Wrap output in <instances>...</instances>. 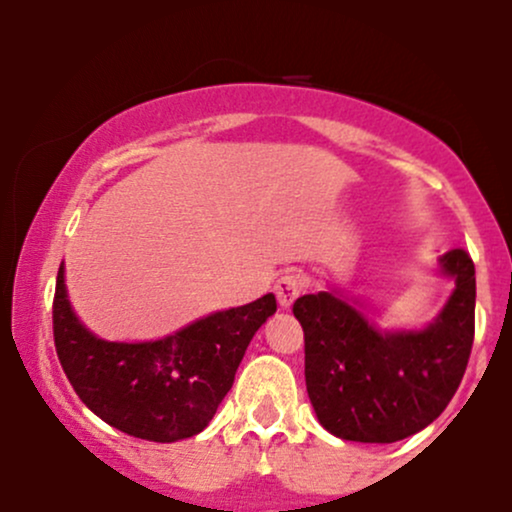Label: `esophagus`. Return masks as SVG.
<instances>
[{
	"mask_svg": "<svg viewBox=\"0 0 512 512\" xmlns=\"http://www.w3.org/2000/svg\"><path fill=\"white\" fill-rule=\"evenodd\" d=\"M301 291H303V281H301V276H298V274L279 276V279H276V284H274L276 301H279V305L284 310L291 308L293 301L301 296Z\"/></svg>",
	"mask_w": 512,
	"mask_h": 512,
	"instance_id": "obj_1",
	"label": "esophagus"
}]
</instances>
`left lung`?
Returning a JSON list of instances; mask_svg holds the SVG:
<instances>
[{
  "instance_id": "1",
  "label": "left lung",
  "mask_w": 512,
  "mask_h": 512,
  "mask_svg": "<svg viewBox=\"0 0 512 512\" xmlns=\"http://www.w3.org/2000/svg\"><path fill=\"white\" fill-rule=\"evenodd\" d=\"M438 274L455 289L419 330H380L363 301L337 289L293 303L305 334V387L332 436L397 443L448 407L472 354L477 279L472 257L460 248L438 257Z\"/></svg>"
}]
</instances>
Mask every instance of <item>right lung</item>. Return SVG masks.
<instances>
[{"instance_id": "obj_1", "label": "right lung", "mask_w": 512, "mask_h": 512, "mask_svg": "<svg viewBox=\"0 0 512 512\" xmlns=\"http://www.w3.org/2000/svg\"><path fill=\"white\" fill-rule=\"evenodd\" d=\"M276 313L274 293L216 310L154 342H108L86 330L57 272L55 349L81 402L127 436L175 443L202 433L236 380L255 332Z\"/></svg>"}]
</instances>
